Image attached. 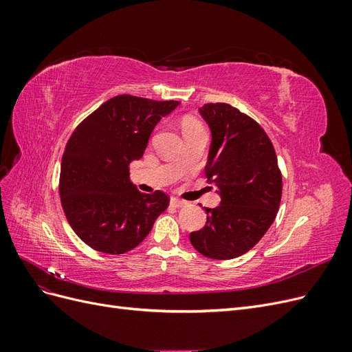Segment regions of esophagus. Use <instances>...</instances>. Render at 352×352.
I'll use <instances>...</instances> for the list:
<instances>
[{
  "label": "esophagus",
  "instance_id": "34e87169",
  "mask_svg": "<svg viewBox=\"0 0 352 352\" xmlns=\"http://www.w3.org/2000/svg\"><path fill=\"white\" fill-rule=\"evenodd\" d=\"M170 204H172V206L176 207V208H182V207H186V206H188L185 201H180V199H177V198H172V199H170Z\"/></svg>",
  "mask_w": 352,
  "mask_h": 352
}]
</instances>
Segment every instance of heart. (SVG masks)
I'll return each instance as SVG.
<instances>
[{"instance_id":"obj_1","label":"heart","mask_w":352,"mask_h":352,"mask_svg":"<svg viewBox=\"0 0 352 352\" xmlns=\"http://www.w3.org/2000/svg\"><path fill=\"white\" fill-rule=\"evenodd\" d=\"M198 129H202V126L199 124V122H197L194 119H185L182 122V132H184V135L188 133V132L198 131Z\"/></svg>"}]
</instances>
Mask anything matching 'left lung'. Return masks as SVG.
I'll use <instances>...</instances> for the list:
<instances>
[{"mask_svg": "<svg viewBox=\"0 0 352 352\" xmlns=\"http://www.w3.org/2000/svg\"><path fill=\"white\" fill-rule=\"evenodd\" d=\"M211 132L206 176L220 206L206 208V226L190 232L192 247L214 260L248 252L269 230L282 198V175L272 141L247 114L225 102L198 110Z\"/></svg>", "mask_w": 352, "mask_h": 352, "instance_id": "1", "label": "left lung"}]
</instances>
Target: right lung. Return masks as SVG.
<instances>
[{
    "label": "right lung",
    "mask_w": 352,
    "mask_h": 352,
    "mask_svg": "<svg viewBox=\"0 0 352 352\" xmlns=\"http://www.w3.org/2000/svg\"><path fill=\"white\" fill-rule=\"evenodd\" d=\"M177 105L117 95L70 136L61 160V206L72 229L91 248L113 255L136 248L167 208L162 190H138L129 164L142 157L157 123Z\"/></svg>",
    "instance_id": "1"
}]
</instances>
